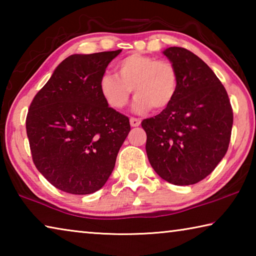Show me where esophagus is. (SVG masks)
I'll use <instances>...</instances> for the list:
<instances>
[{"label":"esophagus","instance_id":"1","mask_svg":"<svg viewBox=\"0 0 256 256\" xmlns=\"http://www.w3.org/2000/svg\"><path fill=\"white\" fill-rule=\"evenodd\" d=\"M130 124H131V126L136 128L141 124V120L138 118H130Z\"/></svg>","mask_w":256,"mask_h":256}]
</instances>
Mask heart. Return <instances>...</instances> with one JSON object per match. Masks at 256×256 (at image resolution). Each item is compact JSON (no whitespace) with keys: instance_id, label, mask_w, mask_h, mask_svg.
<instances>
[{"instance_id":"heart-1","label":"heart","mask_w":256,"mask_h":256,"mask_svg":"<svg viewBox=\"0 0 256 256\" xmlns=\"http://www.w3.org/2000/svg\"><path fill=\"white\" fill-rule=\"evenodd\" d=\"M118 76L105 73L99 80V92L112 110L128 105L132 90L133 108L144 112L152 108L162 110L170 105L178 89V74L170 60L133 53L116 64Z\"/></svg>"}]
</instances>
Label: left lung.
Listing matches in <instances>:
<instances>
[{
  "label": "left lung",
  "instance_id": "8db88e82",
  "mask_svg": "<svg viewBox=\"0 0 256 256\" xmlns=\"http://www.w3.org/2000/svg\"><path fill=\"white\" fill-rule=\"evenodd\" d=\"M164 54L178 74V89L170 106L142 120L146 156L154 172L174 185H192L214 172L230 142L232 108L214 71L183 47Z\"/></svg>",
  "mask_w": 256,
  "mask_h": 256
}]
</instances>
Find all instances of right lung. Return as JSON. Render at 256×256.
<instances>
[{
    "instance_id": "1",
    "label": "right lung",
    "mask_w": 256,
    "mask_h": 256,
    "mask_svg": "<svg viewBox=\"0 0 256 256\" xmlns=\"http://www.w3.org/2000/svg\"><path fill=\"white\" fill-rule=\"evenodd\" d=\"M120 52L68 56L30 104L26 128L32 162L63 192L100 190L131 131L128 118L99 92V80Z\"/></svg>"
}]
</instances>
